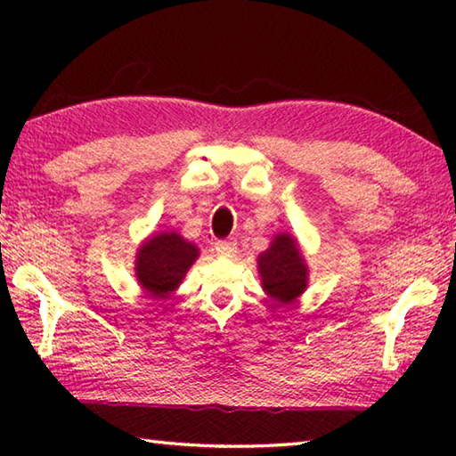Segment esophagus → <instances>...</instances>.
<instances>
[{
    "instance_id": "obj_1",
    "label": "esophagus",
    "mask_w": 456,
    "mask_h": 456,
    "mask_svg": "<svg viewBox=\"0 0 456 456\" xmlns=\"http://www.w3.org/2000/svg\"><path fill=\"white\" fill-rule=\"evenodd\" d=\"M215 251H217L219 257H233L237 253V243L235 241H217L215 243Z\"/></svg>"
}]
</instances>
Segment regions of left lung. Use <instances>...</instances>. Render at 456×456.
<instances>
[{"label":"left lung","mask_w":456,"mask_h":456,"mask_svg":"<svg viewBox=\"0 0 456 456\" xmlns=\"http://www.w3.org/2000/svg\"><path fill=\"white\" fill-rule=\"evenodd\" d=\"M261 285L269 297L291 304L307 288V265L296 237L277 233L269 249L257 259Z\"/></svg>","instance_id":"1"}]
</instances>
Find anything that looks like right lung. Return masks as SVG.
Segmentation results:
<instances>
[{
	"label": "right lung",
	"instance_id": "add662e5",
	"mask_svg": "<svg viewBox=\"0 0 456 456\" xmlns=\"http://www.w3.org/2000/svg\"><path fill=\"white\" fill-rule=\"evenodd\" d=\"M197 257L199 249L195 243H189L175 231H165L149 237L138 247L134 275L146 296L160 299L179 288Z\"/></svg>",
	"mask_w": 456,
	"mask_h": 456
}]
</instances>
